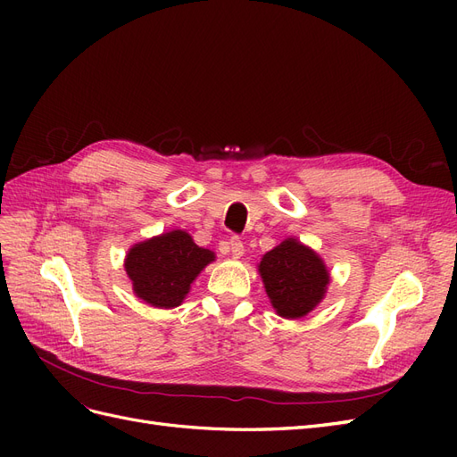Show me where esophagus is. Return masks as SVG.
I'll return each instance as SVG.
<instances>
[{"label":"esophagus","instance_id":"1","mask_svg":"<svg viewBox=\"0 0 457 457\" xmlns=\"http://www.w3.org/2000/svg\"><path fill=\"white\" fill-rule=\"evenodd\" d=\"M228 250H230V253L234 257H242L244 255V244H242V240L238 237H230Z\"/></svg>","mask_w":457,"mask_h":457}]
</instances>
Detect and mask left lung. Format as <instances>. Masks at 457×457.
<instances>
[{
  "mask_svg": "<svg viewBox=\"0 0 457 457\" xmlns=\"http://www.w3.org/2000/svg\"><path fill=\"white\" fill-rule=\"evenodd\" d=\"M272 307L284 318H301L324 297L329 282L322 259L289 238L265 253L259 265Z\"/></svg>",
  "mask_w": 457,
  "mask_h": 457,
  "instance_id": "8db88e82",
  "label": "left lung"
}]
</instances>
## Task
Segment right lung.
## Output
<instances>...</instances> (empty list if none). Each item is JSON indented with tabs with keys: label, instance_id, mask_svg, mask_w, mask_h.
I'll return each instance as SVG.
<instances>
[{
	"label": "right lung",
	"instance_id": "1",
	"mask_svg": "<svg viewBox=\"0 0 457 457\" xmlns=\"http://www.w3.org/2000/svg\"><path fill=\"white\" fill-rule=\"evenodd\" d=\"M213 259V252L198 247L185 230H173L133 245L126 270L137 295L152 307L171 309L181 305L192 280Z\"/></svg>",
	"mask_w": 457,
	"mask_h": 457
}]
</instances>
